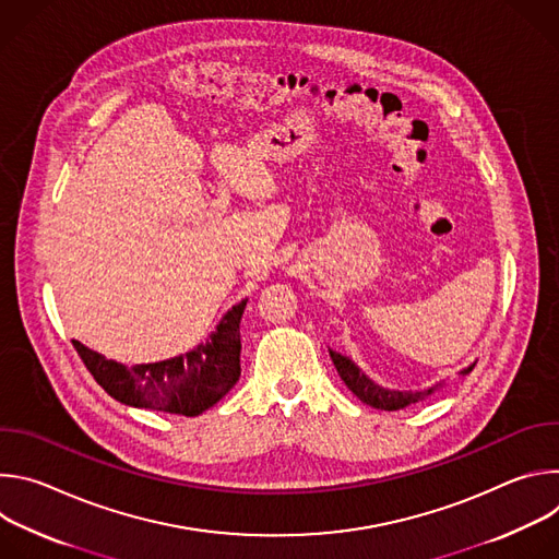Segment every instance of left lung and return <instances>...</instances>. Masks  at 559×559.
Instances as JSON below:
<instances>
[{"label": "left lung", "instance_id": "obj_1", "mask_svg": "<svg viewBox=\"0 0 559 559\" xmlns=\"http://www.w3.org/2000/svg\"><path fill=\"white\" fill-rule=\"evenodd\" d=\"M330 356H332V362H334L341 380L349 386V391L354 395H358L360 401L365 405H369V407L384 409V412H395V409H403V407H407L412 403H418L423 395L433 391V389H429L427 393H414V395L412 393H401V391H386V389L373 384L349 358H345V356H341V354H336L332 349H330ZM471 369L473 367L464 369L462 373H468Z\"/></svg>", "mask_w": 559, "mask_h": 559}]
</instances>
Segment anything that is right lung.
I'll use <instances>...</instances> for the list:
<instances>
[{"label": "right lung", "instance_id": "1", "mask_svg": "<svg viewBox=\"0 0 559 559\" xmlns=\"http://www.w3.org/2000/svg\"><path fill=\"white\" fill-rule=\"evenodd\" d=\"M246 300L234 305L205 345L186 356L154 365L123 367L72 341L79 358L115 401L179 416H199L241 376V316Z\"/></svg>", "mask_w": 559, "mask_h": 559}]
</instances>
